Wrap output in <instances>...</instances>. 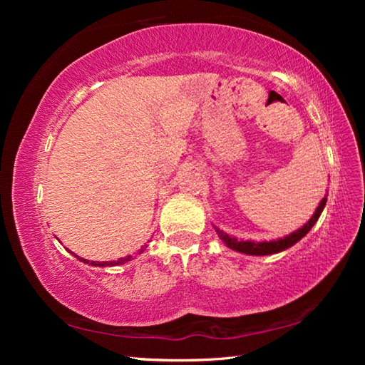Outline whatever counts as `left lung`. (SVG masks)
Returning a JSON list of instances; mask_svg holds the SVG:
<instances>
[{
  "label": "left lung",
  "instance_id": "left-lung-1",
  "mask_svg": "<svg viewBox=\"0 0 365 365\" xmlns=\"http://www.w3.org/2000/svg\"><path fill=\"white\" fill-rule=\"evenodd\" d=\"M325 205H327V195L322 197V201L319 202L316 212L312 214V217L309 219L304 225L298 228V230H294L293 233L287 235V237L270 240V242H252V240H238L235 237H230L228 233H224L220 230V228H217L215 225H214V228H215V232H217L219 238L225 243L227 248H230L233 251L243 252V255H248V256L277 255V252H282V251H285L288 248H292V246L298 243L302 237H306L307 232L311 230L314 225H316V222L319 220L320 214H322Z\"/></svg>",
  "mask_w": 365,
  "mask_h": 365
}]
</instances>
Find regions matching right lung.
Here are the masks:
<instances>
[{"label": "right lung", "mask_w": 365, "mask_h": 365, "mask_svg": "<svg viewBox=\"0 0 365 365\" xmlns=\"http://www.w3.org/2000/svg\"><path fill=\"white\" fill-rule=\"evenodd\" d=\"M69 251V250H67ZM140 252H143V248L140 250ZM138 252V255H140ZM73 255V252H72ZM76 256V255H73ZM77 259H80V261L82 262H85V264H88V265H93V267H113V265H120V264H125V262H128V261H132V256H125V257H120L119 261H110V262H96V261H86V259H83V257H78V256H76Z\"/></svg>", "instance_id": "add662e5"}]
</instances>
